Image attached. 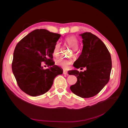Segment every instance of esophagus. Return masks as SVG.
<instances>
[{
	"label": "esophagus",
	"instance_id": "esophagus-1",
	"mask_svg": "<svg viewBox=\"0 0 128 128\" xmlns=\"http://www.w3.org/2000/svg\"><path fill=\"white\" fill-rule=\"evenodd\" d=\"M63 74L64 75H68V72L67 71H64L63 72Z\"/></svg>",
	"mask_w": 128,
	"mask_h": 128
}]
</instances>
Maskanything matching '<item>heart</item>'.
<instances>
[{"mask_svg": "<svg viewBox=\"0 0 128 128\" xmlns=\"http://www.w3.org/2000/svg\"><path fill=\"white\" fill-rule=\"evenodd\" d=\"M64 41L68 44L70 47L74 50L76 51L78 48L79 45V42L77 37L74 35L69 36L66 37L64 40ZM60 44L59 42H56V44L54 47L53 48V55L57 57L59 56L60 54ZM72 63V59H66V58H61L60 59L56 60V64L63 67L64 68H67L69 66L71 65Z\"/></svg>", "mask_w": 128, "mask_h": 128, "instance_id": "1", "label": "heart"}]
</instances>
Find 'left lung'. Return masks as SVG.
<instances>
[{"label":"left lung","mask_w":128,"mask_h":128,"mask_svg":"<svg viewBox=\"0 0 128 128\" xmlns=\"http://www.w3.org/2000/svg\"><path fill=\"white\" fill-rule=\"evenodd\" d=\"M80 36L83 40L80 55L74 67L86 70L79 72L71 70L69 75L76 76L77 82L70 87L72 93L81 98H90L97 94L108 83L112 70V59L110 52L104 42L91 32Z\"/></svg>","instance_id":"8db88e82"}]
</instances>
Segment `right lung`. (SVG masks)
Segmentation results:
<instances>
[{"instance_id": "obj_1", "label": "right lung", "mask_w": 128, "mask_h": 128, "mask_svg": "<svg viewBox=\"0 0 128 128\" xmlns=\"http://www.w3.org/2000/svg\"><path fill=\"white\" fill-rule=\"evenodd\" d=\"M61 35L46 29H36L27 34L15 48L12 68L21 90L31 96L44 94L52 87L55 77L63 70L52 60L53 48ZM50 62L44 70L41 62Z\"/></svg>"}]
</instances>
